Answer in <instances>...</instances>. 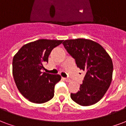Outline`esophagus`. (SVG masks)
Returning a JSON list of instances; mask_svg holds the SVG:
<instances>
[{"mask_svg":"<svg viewBox=\"0 0 126 126\" xmlns=\"http://www.w3.org/2000/svg\"><path fill=\"white\" fill-rule=\"evenodd\" d=\"M63 79L66 81V82H70V79H67V78H63Z\"/></svg>","mask_w":126,"mask_h":126,"instance_id":"34e87169","label":"esophagus"}]
</instances>
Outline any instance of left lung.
Here are the masks:
<instances>
[{"label":"left lung","instance_id":"obj_1","mask_svg":"<svg viewBox=\"0 0 126 126\" xmlns=\"http://www.w3.org/2000/svg\"><path fill=\"white\" fill-rule=\"evenodd\" d=\"M62 44L75 59L77 67L87 72L80 90L70 94L71 99L82 106L95 104L111 82L113 66L111 57L99 44L91 39H67Z\"/></svg>","mask_w":126,"mask_h":126}]
</instances>
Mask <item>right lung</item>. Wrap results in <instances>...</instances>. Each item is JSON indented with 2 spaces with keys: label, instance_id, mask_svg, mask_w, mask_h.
Segmentation results:
<instances>
[{
  "label": "right lung",
  "instance_id": "add662e5",
  "mask_svg": "<svg viewBox=\"0 0 126 126\" xmlns=\"http://www.w3.org/2000/svg\"><path fill=\"white\" fill-rule=\"evenodd\" d=\"M63 40L38 39L25 44L13 57V75L19 92L34 103L52 99L54 87L61 80L59 74L42 72L52 50Z\"/></svg>",
  "mask_w": 126,
  "mask_h": 126
}]
</instances>
